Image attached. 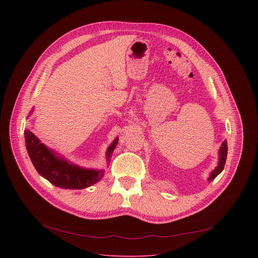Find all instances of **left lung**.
Masks as SVG:
<instances>
[{"mask_svg": "<svg viewBox=\"0 0 258 258\" xmlns=\"http://www.w3.org/2000/svg\"><path fill=\"white\" fill-rule=\"evenodd\" d=\"M227 153H228V145H227V141L225 140L222 143V145L220 147V151H219L218 165H216V167L210 172L209 177H208V182L213 181L223 171L225 163H226V159H227Z\"/></svg>", "mask_w": 258, "mask_h": 258, "instance_id": "1", "label": "left lung"}]
</instances>
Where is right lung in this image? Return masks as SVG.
<instances>
[{"mask_svg":"<svg viewBox=\"0 0 258 258\" xmlns=\"http://www.w3.org/2000/svg\"><path fill=\"white\" fill-rule=\"evenodd\" d=\"M33 111L34 107H32L29 116ZM24 134L27 152H28L33 166L36 171L51 184L64 189H84L96 184L103 178L104 169L85 168L76 165L40 142V140L28 128H26ZM118 140L119 138L116 137L111 145L107 147L105 153L107 165L110 164L112 154Z\"/></svg>","mask_w":258,"mask_h":258,"instance_id":"add662e5","label":"right lung"}]
</instances>
